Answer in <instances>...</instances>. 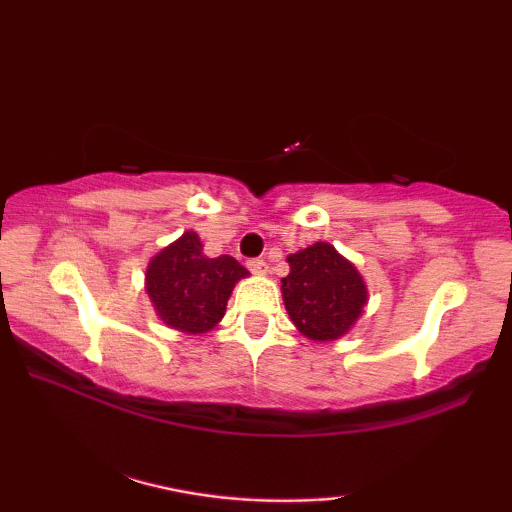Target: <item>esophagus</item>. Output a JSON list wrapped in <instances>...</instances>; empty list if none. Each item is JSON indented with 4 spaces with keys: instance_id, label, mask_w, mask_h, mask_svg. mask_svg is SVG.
I'll list each match as a JSON object with an SVG mask.
<instances>
[{
    "instance_id": "1",
    "label": "esophagus",
    "mask_w": 512,
    "mask_h": 512,
    "mask_svg": "<svg viewBox=\"0 0 512 512\" xmlns=\"http://www.w3.org/2000/svg\"><path fill=\"white\" fill-rule=\"evenodd\" d=\"M249 270L254 272V275H265V272H268V265H265L263 258H251Z\"/></svg>"
}]
</instances>
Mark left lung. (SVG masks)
I'll use <instances>...</instances> for the list:
<instances>
[{
    "mask_svg": "<svg viewBox=\"0 0 512 512\" xmlns=\"http://www.w3.org/2000/svg\"><path fill=\"white\" fill-rule=\"evenodd\" d=\"M282 298L289 319L307 340L333 342L352 331L368 305V286L333 244L314 242L289 254Z\"/></svg>",
    "mask_w": 512,
    "mask_h": 512,
    "instance_id": "8db88e82",
    "label": "left lung"
}]
</instances>
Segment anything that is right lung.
<instances>
[{"label": "right lung", "mask_w": 512, "mask_h": 512, "mask_svg": "<svg viewBox=\"0 0 512 512\" xmlns=\"http://www.w3.org/2000/svg\"><path fill=\"white\" fill-rule=\"evenodd\" d=\"M249 270L233 256L209 258L198 233L186 230L146 265L144 289L167 328L202 335L226 314L230 293Z\"/></svg>", "instance_id": "add662e5"}]
</instances>
